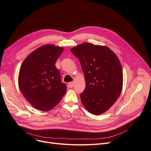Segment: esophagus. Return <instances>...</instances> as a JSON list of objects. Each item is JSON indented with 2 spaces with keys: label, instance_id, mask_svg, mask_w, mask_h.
I'll return each mask as SVG.
<instances>
[{
  "label": "esophagus",
  "instance_id": "1",
  "mask_svg": "<svg viewBox=\"0 0 151 151\" xmlns=\"http://www.w3.org/2000/svg\"><path fill=\"white\" fill-rule=\"evenodd\" d=\"M74 86V82H70L68 83V87L69 88H72V87H73Z\"/></svg>",
  "mask_w": 151,
  "mask_h": 151
}]
</instances>
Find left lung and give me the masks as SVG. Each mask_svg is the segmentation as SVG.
<instances>
[{
	"mask_svg": "<svg viewBox=\"0 0 151 151\" xmlns=\"http://www.w3.org/2000/svg\"><path fill=\"white\" fill-rule=\"evenodd\" d=\"M71 52L78 59L86 86L81 101L92 114L99 115L115 103L123 87V69L116 55L106 46L84 43Z\"/></svg>",
	"mask_w": 151,
	"mask_h": 151,
	"instance_id": "1",
	"label": "left lung"
}]
</instances>
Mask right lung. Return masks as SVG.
I'll return each instance as SVG.
<instances>
[{
  "label": "right lung",
  "mask_w": 151,
  "mask_h": 151,
  "mask_svg": "<svg viewBox=\"0 0 151 151\" xmlns=\"http://www.w3.org/2000/svg\"><path fill=\"white\" fill-rule=\"evenodd\" d=\"M63 51L62 47L44 45L30 53L21 65L20 90L29 103L39 110L52 109L67 90L55 65Z\"/></svg>",
  "instance_id": "obj_1"
}]
</instances>
